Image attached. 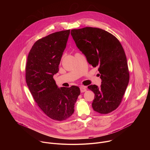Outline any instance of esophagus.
I'll list each match as a JSON object with an SVG mask.
<instances>
[{
  "label": "esophagus",
  "mask_w": 150,
  "mask_h": 150,
  "mask_svg": "<svg viewBox=\"0 0 150 150\" xmlns=\"http://www.w3.org/2000/svg\"><path fill=\"white\" fill-rule=\"evenodd\" d=\"M80 91L81 92H84L86 91V87L84 86H80Z\"/></svg>",
  "instance_id": "1"
}]
</instances>
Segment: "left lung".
Here are the masks:
<instances>
[{
    "label": "left lung",
    "instance_id": "1",
    "mask_svg": "<svg viewBox=\"0 0 150 150\" xmlns=\"http://www.w3.org/2000/svg\"><path fill=\"white\" fill-rule=\"evenodd\" d=\"M71 34L88 63L99 67L100 86H88L95 93L93 110L101 114L110 113L120 104L129 82L127 58L122 44L113 35L99 28L73 29Z\"/></svg>",
    "mask_w": 150,
    "mask_h": 150
}]
</instances>
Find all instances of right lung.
I'll return each instance as SVG.
<instances>
[{"instance_id":"add662e5","label":"right lung","mask_w":150,"mask_h":150,"mask_svg":"<svg viewBox=\"0 0 150 150\" xmlns=\"http://www.w3.org/2000/svg\"><path fill=\"white\" fill-rule=\"evenodd\" d=\"M70 34V30L52 33L37 41L28 55L25 67L27 86L40 108L51 119L62 121L74 112L80 95L78 86L58 88L53 78Z\"/></svg>"}]
</instances>
